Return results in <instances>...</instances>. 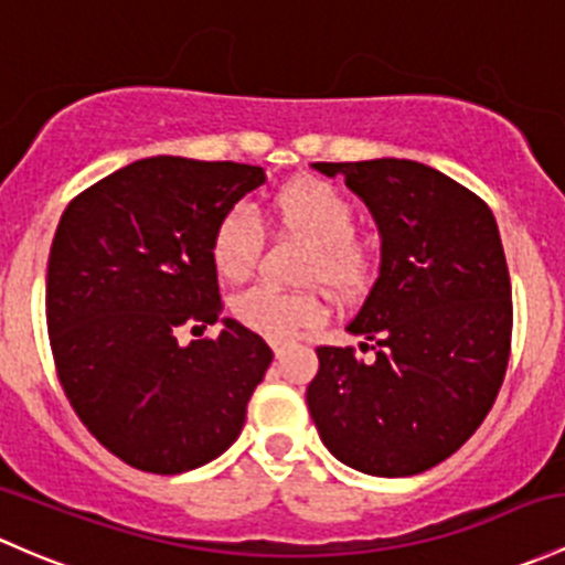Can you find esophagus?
<instances>
[{"label": "esophagus", "mask_w": 565, "mask_h": 565, "mask_svg": "<svg viewBox=\"0 0 565 565\" xmlns=\"http://www.w3.org/2000/svg\"><path fill=\"white\" fill-rule=\"evenodd\" d=\"M270 347H273V352H276V358H284V352H287V343L284 341H273Z\"/></svg>", "instance_id": "34e87169"}]
</instances>
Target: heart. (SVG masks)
I'll list each match as a JSON object with an SVG mask.
<instances>
[{
	"label": "heart",
	"instance_id": "1",
	"mask_svg": "<svg viewBox=\"0 0 565 565\" xmlns=\"http://www.w3.org/2000/svg\"><path fill=\"white\" fill-rule=\"evenodd\" d=\"M273 224L289 235L313 243L308 276L341 295L365 287L371 276V254L354 237V207L330 183L319 178H295L284 183L267 203ZM257 224L246 211H230L218 218L211 235L213 267L227 281H241L259 257ZM233 313L243 328L265 338H289L324 319V302L317 295H292L273 287H254L237 295Z\"/></svg>",
	"mask_w": 565,
	"mask_h": 565
}]
</instances>
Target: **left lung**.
<instances>
[{"mask_svg": "<svg viewBox=\"0 0 565 565\" xmlns=\"http://www.w3.org/2000/svg\"><path fill=\"white\" fill-rule=\"evenodd\" d=\"M311 168L343 175L367 205L382 263L347 324L373 341V358L319 347L308 412L343 466L414 477L473 436L507 373L512 284L495 216L466 186L412 159Z\"/></svg>", "mask_w": 565, "mask_h": 565, "instance_id": "1", "label": "left lung"}]
</instances>
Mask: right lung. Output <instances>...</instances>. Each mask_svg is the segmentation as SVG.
<instances>
[{"label":"right lung","mask_w":565,"mask_h":565,"mask_svg":"<svg viewBox=\"0 0 565 565\" xmlns=\"http://www.w3.org/2000/svg\"><path fill=\"white\" fill-rule=\"evenodd\" d=\"M265 183L237 162L148 157L62 213L45 276L58 382L103 447L148 473H183L227 452L270 347L235 319L181 347V328L222 317L211 235Z\"/></svg>","instance_id":"add662e5"}]
</instances>
